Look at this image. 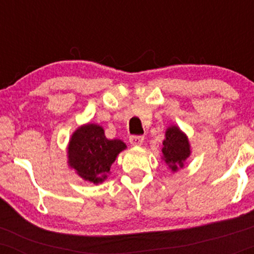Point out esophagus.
<instances>
[{
	"label": "esophagus",
	"instance_id": "34e87169",
	"mask_svg": "<svg viewBox=\"0 0 254 254\" xmlns=\"http://www.w3.org/2000/svg\"><path fill=\"white\" fill-rule=\"evenodd\" d=\"M129 141L132 145H137V147H139V145L143 144L144 137L143 136H130Z\"/></svg>",
	"mask_w": 254,
	"mask_h": 254
}]
</instances>
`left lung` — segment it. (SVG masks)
Masks as SVG:
<instances>
[{"label": "left lung", "mask_w": 254, "mask_h": 254, "mask_svg": "<svg viewBox=\"0 0 254 254\" xmlns=\"http://www.w3.org/2000/svg\"><path fill=\"white\" fill-rule=\"evenodd\" d=\"M166 138L164 141V160L168 167L173 172L184 167V162L190 156V143L189 138L179 127L173 125L166 130Z\"/></svg>", "instance_id": "obj_1"}]
</instances>
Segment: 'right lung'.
<instances>
[{"mask_svg":"<svg viewBox=\"0 0 254 254\" xmlns=\"http://www.w3.org/2000/svg\"><path fill=\"white\" fill-rule=\"evenodd\" d=\"M125 148L127 144L121 139H107L100 125L86 124L72 133L68 164L87 182L103 183L116 157Z\"/></svg>","mask_w":254,"mask_h":254,"instance_id":"obj_1","label":"right lung"}]
</instances>
